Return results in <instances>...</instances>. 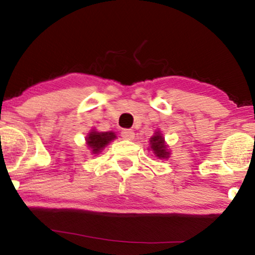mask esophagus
Masks as SVG:
<instances>
[{
    "mask_svg": "<svg viewBox=\"0 0 255 255\" xmlns=\"http://www.w3.org/2000/svg\"><path fill=\"white\" fill-rule=\"evenodd\" d=\"M121 136L126 140H133L134 136H135V134H134V131L131 129H125L121 131Z\"/></svg>",
    "mask_w": 255,
    "mask_h": 255,
    "instance_id": "esophagus-1",
    "label": "esophagus"
}]
</instances>
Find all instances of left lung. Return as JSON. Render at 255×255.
I'll return each instance as SVG.
<instances>
[{"mask_svg": "<svg viewBox=\"0 0 255 255\" xmlns=\"http://www.w3.org/2000/svg\"><path fill=\"white\" fill-rule=\"evenodd\" d=\"M148 150L153 152V154L158 159H168L170 157V150H169V146L166 145L164 136L160 133L159 130L154 131L153 135L150 139V147Z\"/></svg>", "mask_w": 255, "mask_h": 255, "instance_id": "left-lung-1", "label": "left lung"}]
</instances>
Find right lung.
I'll return each mask as SVG.
<instances>
[{
    "label": "right lung",
    "mask_w": 255,
    "mask_h": 255,
    "mask_svg": "<svg viewBox=\"0 0 255 255\" xmlns=\"http://www.w3.org/2000/svg\"><path fill=\"white\" fill-rule=\"evenodd\" d=\"M116 139V134L114 131H98L91 129L86 136V145L90 148L92 154H98L104 150V147L113 140Z\"/></svg>",
    "instance_id": "right-lung-1"
}]
</instances>
